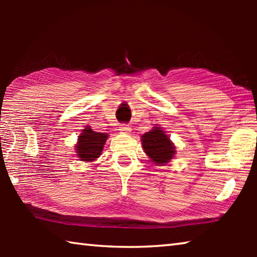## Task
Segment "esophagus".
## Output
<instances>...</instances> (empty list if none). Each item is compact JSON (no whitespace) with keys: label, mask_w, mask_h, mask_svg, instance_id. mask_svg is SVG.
Returning <instances> with one entry per match:
<instances>
[{"label":"esophagus","mask_w":257,"mask_h":257,"mask_svg":"<svg viewBox=\"0 0 257 257\" xmlns=\"http://www.w3.org/2000/svg\"><path fill=\"white\" fill-rule=\"evenodd\" d=\"M119 130H120L121 133H123V134H128V133H130V127H129V125H127V124H121Z\"/></svg>","instance_id":"34e87169"}]
</instances>
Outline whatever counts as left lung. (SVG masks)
Returning a JSON list of instances; mask_svg holds the SVG:
<instances>
[{"instance_id":"obj_1","label":"left lung","mask_w":257,"mask_h":257,"mask_svg":"<svg viewBox=\"0 0 257 257\" xmlns=\"http://www.w3.org/2000/svg\"><path fill=\"white\" fill-rule=\"evenodd\" d=\"M142 147L152 162L165 165L175 158L176 146L164 130L158 124L142 136Z\"/></svg>"}]
</instances>
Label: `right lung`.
I'll return each instance as SVG.
<instances>
[{
    "mask_svg": "<svg viewBox=\"0 0 257 257\" xmlns=\"http://www.w3.org/2000/svg\"><path fill=\"white\" fill-rule=\"evenodd\" d=\"M108 135L106 133H97L86 125L78 136V141L75 144L77 158L82 162H94L102 155Z\"/></svg>",
    "mask_w": 257,
    "mask_h": 257,
    "instance_id": "obj_1",
    "label": "right lung"
}]
</instances>
